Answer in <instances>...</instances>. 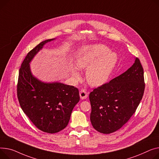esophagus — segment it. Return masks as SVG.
<instances>
[{"mask_svg": "<svg viewBox=\"0 0 159 159\" xmlns=\"http://www.w3.org/2000/svg\"><path fill=\"white\" fill-rule=\"evenodd\" d=\"M80 97L81 99L84 100V99H86L88 98V93L87 91L85 90V89H82L80 91Z\"/></svg>", "mask_w": 159, "mask_h": 159, "instance_id": "esophagus-1", "label": "esophagus"}]
</instances>
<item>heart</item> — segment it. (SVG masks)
Here are the masks:
<instances>
[{
	"mask_svg": "<svg viewBox=\"0 0 159 159\" xmlns=\"http://www.w3.org/2000/svg\"><path fill=\"white\" fill-rule=\"evenodd\" d=\"M103 45H94L83 48L77 57L76 66L79 69L86 70V79L92 86H100L107 82L117 61L114 52ZM75 66H71L73 77L80 79L79 73Z\"/></svg>",
	"mask_w": 159,
	"mask_h": 159,
	"instance_id": "heart-1",
	"label": "heart"
}]
</instances>
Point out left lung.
Returning a JSON list of instances; mask_svg holds the SVG:
<instances>
[{"label": "left lung", "mask_w": 159, "mask_h": 159, "mask_svg": "<svg viewBox=\"0 0 159 159\" xmlns=\"http://www.w3.org/2000/svg\"><path fill=\"white\" fill-rule=\"evenodd\" d=\"M144 88V70L136 57L125 72L90 93V120L93 128L106 134L121 128L135 113Z\"/></svg>", "instance_id": "left-lung-1"}]
</instances>
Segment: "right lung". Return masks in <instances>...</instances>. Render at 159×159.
I'll return each mask as SVG.
<instances>
[{
	"label": "right lung",
	"mask_w": 159,
	"mask_h": 159,
	"mask_svg": "<svg viewBox=\"0 0 159 159\" xmlns=\"http://www.w3.org/2000/svg\"><path fill=\"white\" fill-rule=\"evenodd\" d=\"M54 39L41 42L28 53L19 70L17 84L21 108L38 129L49 134L66 127L80 100L77 88L60 82L45 83L32 75L29 62L45 44Z\"/></svg>",
	"instance_id": "1"
}]
</instances>
